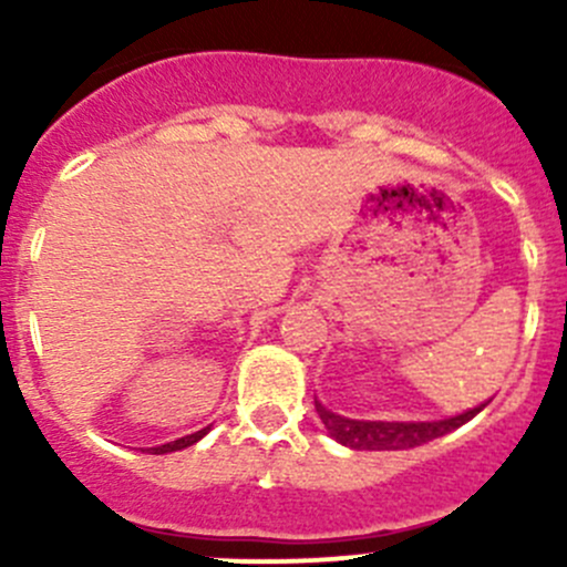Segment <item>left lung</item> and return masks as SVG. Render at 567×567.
Returning a JSON list of instances; mask_svg holds the SVG:
<instances>
[{
	"instance_id": "left-lung-1",
	"label": "left lung",
	"mask_w": 567,
	"mask_h": 567,
	"mask_svg": "<svg viewBox=\"0 0 567 567\" xmlns=\"http://www.w3.org/2000/svg\"><path fill=\"white\" fill-rule=\"evenodd\" d=\"M477 409L463 411L458 416H447V420H433V422H370V420H348V416L334 414L326 405H320L316 400V411L320 422L326 425V431L331 433V439H337L340 444L351 450H411L420 447V444L433 442V439L444 436V433L455 431V427L466 425L472 416H477Z\"/></svg>"
}]
</instances>
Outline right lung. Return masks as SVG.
<instances>
[{
    "mask_svg": "<svg viewBox=\"0 0 567 567\" xmlns=\"http://www.w3.org/2000/svg\"><path fill=\"white\" fill-rule=\"evenodd\" d=\"M208 431H210V427H203V431L192 433V436L175 439V442H169V444H162V447H151V453H153V455H164V453H175V450H183V447H192V444H197L199 439H203L205 433H208Z\"/></svg>",
    "mask_w": 567,
    "mask_h": 567,
    "instance_id": "right-lung-1",
    "label": "right lung"
}]
</instances>
